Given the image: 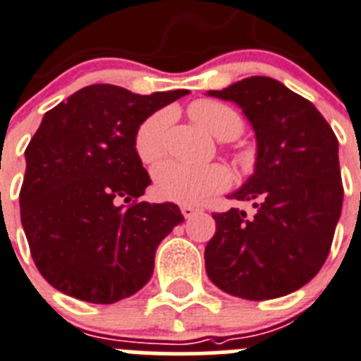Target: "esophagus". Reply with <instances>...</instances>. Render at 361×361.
I'll use <instances>...</instances> for the list:
<instances>
[{
	"label": "esophagus",
	"mask_w": 361,
	"mask_h": 361,
	"mask_svg": "<svg viewBox=\"0 0 361 361\" xmlns=\"http://www.w3.org/2000/svg\"><path fill=\"white\" fill-rule=\"evenodd\" d=\"M200 208L190 207V204H183V207H181V214H183L185 219H192L196 214H200Z\"/></svg>",
	"instance_id": "esophagus-1"
}]
</instances>
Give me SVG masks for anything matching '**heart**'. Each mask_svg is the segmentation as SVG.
Listing matches in <instances>:
<instances>
[{"instance_id":"b5f03b06","label":"heart","mask_w":361,"mask_h":361,"mask_svg":"<svg viewBox=\"0 0 361 361\" xmlns=\"http://www.w3.org/2000/svg\"><path fill=\"white\" fill-rule=\"evenodd\" d=\"M192 119L219 140H231L240 135L244 123L228 104L214 99H197L190 104ZM171 124V112L161 110L147 117L135 133V153L144 165H153L164 157L165 137ZM231 185L230 171L221 164L187 165L165 161L154 171V190L165 201L180 204H200Z\"/></svg>"}]
</instances>
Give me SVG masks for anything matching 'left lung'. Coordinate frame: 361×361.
<instances>
[{
	"instance_id": "1",
	"label": "left lung",
	"mask_w": 361,
	"mask_h": 361,
	"mask_svg": "<svg viewBox=\"0 0 361 361\" xmlns=\"http://www.w3.org/2000/svg\"><path fill=\"white\" fill-rule=\"evenodd\" d=\"M208 96L233 101L257 135L255 174L230 196L252 215L214 214L207 274L230 295L265 301L295 292L321 271L343 200L338 140L308 99L278 80L251 76Z\"/></svg>"
}]
</instances>
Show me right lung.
<instances>
[{"instance_id":"obj_1","label":"right lung","mask_w":361,"mask_h":361,"mask_svg":"<svg viewBox=\"0 0 361 361\" xmlns=\"http://www.w3.org/2000/svg\"><path fill=\"white\" fill-rule=\"evenodd\" d=\"M187 94L97 83L44 114L25 151L19 204L33 262L56 290L112 305L149 281L158 244L183 215L140 200L151 180L133 140L151 114Z\"/></svg>"}]
</instances>
